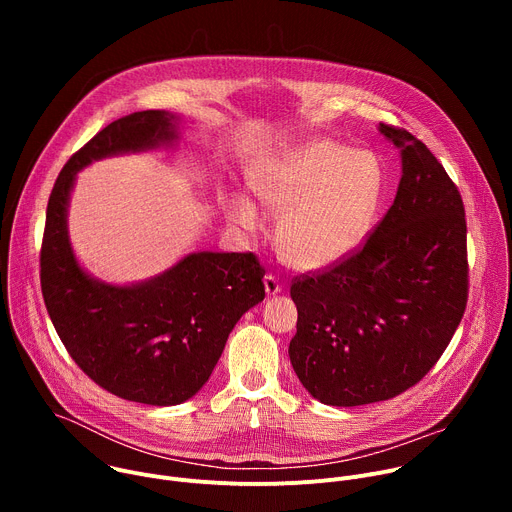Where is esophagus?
Returning a JSON list of instances; mask_svg holds the SVG:
<instances>
[{"instance_id":"1","label":"esophagus","mask_w":512,"mask_h":512,"mask_svg":"<svg viewBox=\"0 0 512 512\" xmlns=\"http://www.w3.org/2000/svg\"><path fill=\"white\" fill-rule=\"evenodd\" d=\"M263 283H265V291H267V296H277L279 291H281V283H279V279H277L275 275H265Z\"/></svg>"}]
</instances>
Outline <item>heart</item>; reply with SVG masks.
<instances>
[{
  "mask_svg": "<svg viewBox=\"0 0 512 512\" xmlns=\"http://www.w3.org/2000/svg\"><path fill=\"white\" fill-rule=\"evenodd\" d=\"M383 170L369 152L334 141H308L287 150L255 180L263 208L277 218L281 257L302 271H324L354 255L367 241L383 200ZM231 221L255 231L259 214L245 196L229 206Z\"/></svg>",
  "mask_w": 512,
  "mask_h": 512,
  "instance_id": "b5f03b06",
  "label": "heart"
}]
</instances>
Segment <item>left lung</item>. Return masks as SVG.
I'll list each match as a JSON object with an SVG mask.
<instances>
[{"label":"left lung","instance_id":"1","mask_svg":"<svg viewBox=\"0 0 512 512\" xmlns=\"http://www.w3.org/2000/svg\"><path fill=\"white\" fill-rule=\"evenodd\" d=\"M379 131L401 152L397 196L346 261L296 277L289 360L324 405L387 401L419 383L448 348L468 302L464 202L415 135Z\"/></svg>","mask_w":512,"mask_h":512}]
</instances>
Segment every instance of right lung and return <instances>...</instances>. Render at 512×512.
<instances>
[{
  "instance_id": "obj_1",
  "label": "right lung",
  "mask_w": 512,
  "mask_h": 512,
  "mask_svg": "<svg viewBox=\"0 0 512 512\" xmlns=\"http://www.w3.org/2000/svg\"><path fill=\"white\" fill-rule=\"evenodd\" d=\"M178 123L168 111H137L85 143L54 182L40 251L44 304L72 360L105 391L158 407L202 389L235 324L263 302L265 269L253 253L200 251L152 279L111 285L79 265L66 212L77 172L107 156L170 148Z\"/></svg>"
}]
</instances>
